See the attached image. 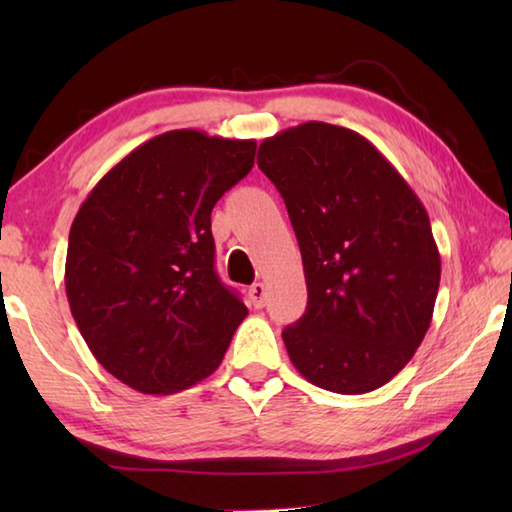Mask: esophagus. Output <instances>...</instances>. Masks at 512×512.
Returning <instances> with one entry per match:
<instances>
[{
	"instance_id": "34e87169",
	"label": "esophagus",
	"mask_w": 512,
	"mask_h": 512,
	"mask_svg": "<svg viewBox=\"0 0 512 512\" xmlns=\"http://www.w3.org/2000/svg\"><path fill=\"white\" fill-rule=\"evenodd\" d=\"M248 296H250V302H253L255 309H262V307H264V300H266V287H264V282H255L253 287H250Z\"/></svg>"
}]
</instances>
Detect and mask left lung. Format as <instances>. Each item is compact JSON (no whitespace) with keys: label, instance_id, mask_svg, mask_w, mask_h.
I'll return each mask as SVG.
<instances>
[{"label":"left lung","instance_id":"1","mask_svg":"<svg viewBox=\"0 0 512 512\" xmlns=\"http://www.w3.org/2000/svg\"><path fill=\"white\" fill-rule=\"evenodd\" d=\"M298 237L307 309L284 327L289 359L325 391L384 386L427 334L440 284L429 214L397 169L350 128L307 121L259 144Z\"/></svg>","mask_w":512,"mask_h":512}]
</instances>
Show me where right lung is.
<instances>
[{"instance_id":"obj_1","label":"right lung","mask_w":512,"mask_h":512,"mask_svg":"<svg viewBox=\"0 0 512 512\" xmlns=\"http://www.w3.org/2000/svg\"><path fill=\"white\" fill-rule=\"evenodd\" d=\"M255 140L169 131L137 146L69 230L65 291L112 377L171 395L221 366L248 309L214 271L212 207L255 164Z\"/></svg>"}]
</instances>
